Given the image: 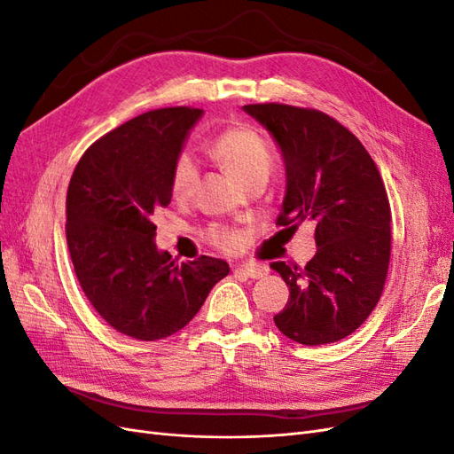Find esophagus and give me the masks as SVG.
<instances>
[{
	"instance_id": "esophagus-1",
	"label": "esophagus",
	"mask_w": 454,
	"mask_h": 454,
	"mask_svg": "<svg viewBox=\"0 0 454 454\" xmlns=\"http://www.w3.org/2000/svg\"><path fill=\"white\" fill-rule=\"evenodd\" d=\"M269 269L261 263H246V265H237L235 274L237 277H246V278H261L265 277Z\"/></svg>"
}]
</instances>
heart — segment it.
<instances>
[{
	"instance_id": "b5f03b06",
	"label": "heart",
	"mask_w": 454,
	"mask_h": 454,
	"mask_svg": "<svg viewBox=\"0 0 454 454\" xmlns=\"http://www.w3.org/2000/svg\"><path fill=\"white\" fill-rule=\"evenodd\" d=\"M210 153L237 177L240 184H248L257 176H269L272 168V151L263 136L252 127H231L219 132L208 144ZM199 180L197 159L189 151H182L172 162L170 193L176 200H187L193 195ZM206 240L214 248L223 252H237L244 237L239 229L223 223H212L206 229Z\"/></svg>"
}]
</instances>
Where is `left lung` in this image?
Segmentation results:
<instances>
[{"mask_svg":"<svg viewBox=\"0 0 454 454\" xmlns=\"http://www.w3.org/2000/svg\"><path fill=\"white\" fill-rule=\"evenodd\" d=\"M244 112L267 127L286 162L280 232L310 223L318 246L303 269L270 263L290 287L274 324L301 345L337 342L367 320L387 282L392 212L377 164L347 127L318 109L270 102Z\"/></svg>","mask_w":454,"mask_h":454,"instance_id":"1","label":"left lung"}]
</instances>
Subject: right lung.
Masks as SVG:
<instances>
[{
	"label": "right lung",
	"instance_id": "right-lung-1",
	"mask_svg": "<svg viewBox=\"0 0 454 454\" xmlns=\"http://www.w3.org/2000/svg\"><path fill=\"white\" fill-rule=\"evenodd\" d=\"M200 115L177 106L127 121L85 151L67 185L66 240L81 290L132 339L180 332L229 274L223 259L208 255L176 263L153 240V214L172 199V162Z\"/></svg>",
	"mask_w": 454,
	"mask_h": 454
}]
</instances>
